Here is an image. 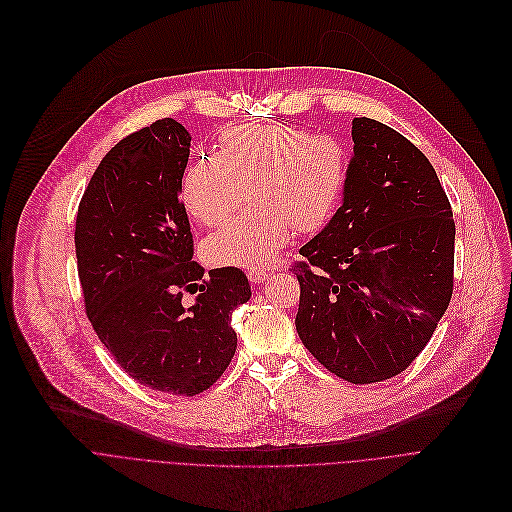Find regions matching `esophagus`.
<instances>
[{"instance_id":"1","label":"esophagus","mask_w":512,"mask_h":512,"mask_svg":"<svg viewBox=\"0 0 512 512\" xmlns=\"http://www.w3.org/2000/svg\"><path fill=\"white\" fill-rule=\"evenodd\" d=\"M270 278V272L268 270H262V268H252L248 270V280L252 284H260V282H266Z\"/></svg>"}]
</instances>
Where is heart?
I'll use <instances>...</instances> for the list:
<instances>
[{
    "instance_id": "b5f03b06",
    "label": "heart",
    "mask_w": 512,
    "mask_h": 512,
    "mask_svg": "<svg viewBox=\"0 0 512 512\" xmlns=\"http://www.w3.org/2000/svg\"><path fill=\"white\" fill-rule=\"evenodd\" d=\"M349 177V153L329 135L290 125H248L222 135L214 157L187 167L181 201L191 220L220 226L244 199L252 208L203 244L214 266H266L290 240L319 232L335 216Z\"/></svg>"
}]
</instances>
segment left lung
<instances>
[{
    "mask_svg": "<svg viewBox=\"0 0 512 512\" xmlns=\"http://www.w3.org/2000/svg\"><path fill=\"white\" fill-rule=\"evenodd\" d=\"M343 203L304 244L296 333L351 383L389 379L432 339L454 290L456 226L428 157L391 127L353 119Z\"/></svg>",
    "mask_w": 512,
    "mask_h": 512,
    "instance_id": "left-lung-1",
    "label": "left lung"
}]
</instances>
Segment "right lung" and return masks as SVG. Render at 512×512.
<instances>
[{"label":"right lung","mask_w":512,"mask_h":512,"mask_svg":"<svg viewBox=\"0 0 512 512\" xmlns=\"http://www.w3.org/2000/svg\"><path fill=\"white\" fill-rule=\"evenodd\" d=\"M191 137L173 119L119 141L96 167L76 214L86 317L141 385L167 395L210 389L236 353L232 311L252 296L240 268L208 276L193 262L179 199ZM185 291L197 293L185 307Z\"/></svg>","instance_id":"1"}]
</instances>
